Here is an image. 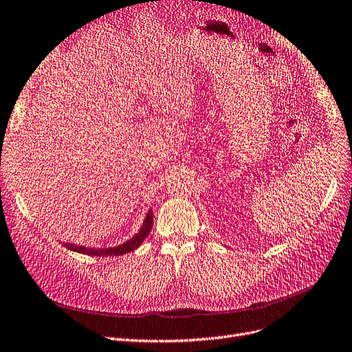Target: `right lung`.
I'll return each instance as SVG.
<instances>
[{"mask_svg":"<svg viewBox=\"0 0 352 352\" xmlns=\"http://www.w3.org/2000/svg\"><path fill=\"white\" fill-rule=\"evenodd\" d=\"M153 209H150L144 222L142 225V228L138 230V232L135 235H133L130 240H127L125 243L117 245V247H108V248H88V247H83V245H75V244H70V243H65L63 245L70 250V251H75V252H80V254H87V256H96V257H111V256H122V254H127V252L134 251L135 248H138V245H142L143 241L146 240V236H148L151 227H153Z\"/></svg>","mask_w":352,"mask_h":352,"instance_id":"1","label":"right lung"}]
</instances>
